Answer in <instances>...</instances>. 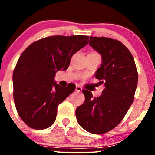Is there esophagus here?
<instances>
[{"instance_id":"esophagus-1","label":"esophagus","mask_w":155,"mask_h":155,"mask_svg":"<svg viewBox=\"0 0 155 155\" xmlns=\"http://www.w3.org/2000/svg\"><path fill=\"white\" fill-rule=\"evenodd\" d=\"M76 90L77 92H81V90H82V88H81L80 86H79V85H76Z\"/></svg>"}]
</instances>
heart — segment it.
<instances>
[{
	"label": "heart",
	"mask_w": 155,
	"mask_h": 155,
	"mask_svg": "<svg viewBox=\"0 0 155 155\" xmlns=\"http://www.w3.org/2000/svg\"><path fill=\"white\" fill-rule=\"evenodd\" d=\"M93 53H95V52H93Z\"/></svg>",
	"instance_id": "1"
}]
</instances>
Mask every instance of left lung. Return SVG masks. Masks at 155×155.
<instances>
[{"label":"left lung","mask_w":155,"mask_h":155,"mask_svg":"<svg viewBox=\"0 0 155 155\" xmlns=\"http://www.w3.org/2000/svg\"><path fill=\"white\" fill-rule=\"evenodd\" d=\"M91 47L102 56V64L95 73L104 84L101 96L83 90L84 103L76 108L79 125L93 134H103L120 123L134 100L138 71L129 49L120 41L106 37H90Z\"/></svg>","instance_id":"left-lung-1"}]
</instances>
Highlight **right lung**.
<instances>
[{
    "mask_svg": "<svg viewBox=\"0 0 155 155\" xmlns=\"http://www.w3.org/2000/svg\"><path fill=\"white\" fill-rule=\"evenodd\" d=\"M88 42L84 35H52L32 43L20 55L13 73V96L28 127L43 130L54 123L58 106L76 89L61 87L54 81L55 74L66 70L73 55Z\"/></svg>",
    "mask_w": 155,
    "mask_h": 155,
    "instance_id": "add662e5",
    "label": "right lung"
}]
</instances>
